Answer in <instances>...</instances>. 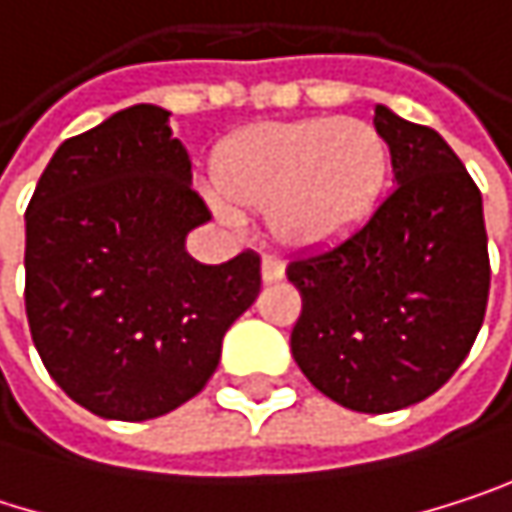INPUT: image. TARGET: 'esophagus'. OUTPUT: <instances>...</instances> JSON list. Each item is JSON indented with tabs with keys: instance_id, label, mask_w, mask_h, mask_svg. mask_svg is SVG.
<instances>
[{
	"instance_id": "34e87169",
	"label": "esophagus",
	"mask_w": 512,
	"mask_h": 512,
	"mask_svg": "<svg viewBox=\"0 0 512 512\" xmlns=\"http://www.w3.org/2000/svg\"><path fill=\"white\" fill-rule=\"evenodd\" d=\"M260 278H263V284L281 281V278H284V263L275 260V257H263V263H260Z\"/></svg>"
}]
</instances>
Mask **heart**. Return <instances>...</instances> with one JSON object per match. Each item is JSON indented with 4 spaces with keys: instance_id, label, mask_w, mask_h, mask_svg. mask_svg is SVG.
Returning <instances> with one entry per match:
<instances>
[{
    "instance_id": "obj_1",
    "label": "heart",
    "mask_w": 512,
    "mask_h": 512,
    "mask_svg": "<svg viewBox=\"0 0 512 512\" xmlns=\"http://www.w3.org/2000/svg\"><path fill=\"white\" fill-rule=\"evenodd\" d=\"M388 145L361 118L266 121L231 136L216 180L240 210L266 213L278 246L326 252L358 234L376 213L388 180ZM237 222L227 201H213Z\"/></svg>"
}]
</instances>
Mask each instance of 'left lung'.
I'll use <instances>...</instances> for the list:
<instances>
[{
    "mask_svg": "<svg viewBox=\"0 0 512 512\" xmlns=\"http://www.w3.org/2000/svg\"><path fill=\"white\" fill-rule=\"evenodd\" d=\"M397 186L332 252L287 266L302 296L290 350L329 400L367 415L439 391L486 314L483 198L460 156L430 127L376 106Z\"/></svg>",
    "mask_w": 512,
    "mask_h": 512,
    "instance_id": "left-lung-1",
    "label": "left lung"
}]
</instances>
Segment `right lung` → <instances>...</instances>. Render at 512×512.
<instances>
[{"instance_id": "right-lung-1", "label": "right lung", "mask_w": 512, "mask_h": 512, "mask_svg": "<svg viewBox=\"0 0 512 512\" xmlns=\"http://www.w3.org/2000/svg\"><path fill=\"white\" fill-rule=\"evenodd\" d=\"M168 109L139 103L58 145L26 210V317L55 385L109 421H151L213 376L260 293V257L186 252L210 210Z\"/></svg>"}]
</instances>
